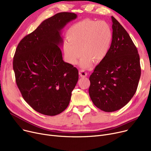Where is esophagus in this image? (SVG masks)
I'll use <instances>...</instances> for the list:
<instances>
[{"label":"esophagus","mask_w":151,"mask_h":151,"mask_svg":"<svg viewBox=\"0 0 151 151\" xmlns=\"http://www.w3.org/2000/svg\"><path fill=\"white\" fill-rule=\"evenodd\" d=\"M79 75H80L81 77L84 78V77H86L87 76V73L84 70H80V71H79Z\"/></svg>","instance_id":"obj_1"}]
</instances>
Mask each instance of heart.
Masks as SVG:
<instances>
[{
  "instance_id": "obj_1",
  "label": "heart",
  "mask_w": 151,
  "mask_h": 151,
  "mask_svg": "<svg viewBox=\"0 0 151 151\" xmlns=\"http://www.w3.org/2000/svg\"><path fill=\"white\" fill-rule=\"evenodd\" d=\"M67 41L63 43V52L67 62L76 65L84 55L80 65L86 68L93 60L99 62L107 55L112 42L113 32L108 23L103 21L84 19L68 30Z\"/></svg>"
}]
</instances>
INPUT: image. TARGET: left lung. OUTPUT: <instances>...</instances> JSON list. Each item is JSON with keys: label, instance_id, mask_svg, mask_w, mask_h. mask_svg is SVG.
<instances>
[{"label": "left lung", "instance_id": "8db88e82", "mask_svg": "<svg viewBox=\"0 0 151 151\" xmlns=\"http://www.w3.org/2000/svg\"><path fill=\"white\" fill-rule=\"evenodd\" d=\"M109 52L90 76V97L94 105L113 112L126 105L135 93L141 76L139 56L127 33L113 17Z\"/></svg>", "mask_w": 151, "mask_h": 151}]
</instances>
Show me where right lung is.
<instances>
[{
	"label": "right lung",
	"mask_w": 151,
	"mask_h": 151,
	"mask_svg": "<svg viewBox=\"0 0 151 151\" xmlns=\"http://www.w3.org/2000/svg\"><path fill=\"white\" fill-rule=\"evenodd\" d=\"M77 14L62 12L44 20L23 38L13 58L16 82L27 104L36 111L55 116L68 106L78 80L76 67L63 60L61 31Z\"/></svg>",
	"instance_id": "1"
}]
</instances>
